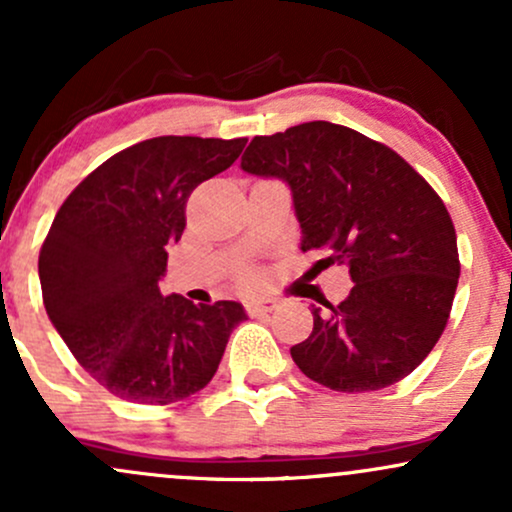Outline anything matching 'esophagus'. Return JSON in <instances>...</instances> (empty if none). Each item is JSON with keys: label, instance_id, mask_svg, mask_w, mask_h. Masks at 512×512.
I'll return each mask as SVG.
<instances>
[{"label": "esophagus", "instance_id": "obj_1", "mask_svg": "<svg viewBox=\"0 0 512 512\" xmlns=\"http://www.w3.org/2000/svg\"><path fill=\"white\" fill-rule=\"evenodd\" d=\"M245 308H248L250 315H267L276 308V301L274 298H257V301H248Z\"/></svg>", "mask_w": 512, "mask_h": 512}]
</instances>
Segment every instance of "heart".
<instances>
[{
    "label": "heart",
    "mask_w": 512,
    "mask_h": 512,
    "mask_svg": "<svg viewBox=\"0 0 512 512\" xmlns=\"http://www.w3.org/2000/svg\"><path fill=\"white\" fill-rule=\"evenodd\" d=\"M240 279H243V284H255L257 274L250 272V269H248V272H243V276H240Z\"/></svg>",
    "instance_id": "heart-1"
}]
</instances>
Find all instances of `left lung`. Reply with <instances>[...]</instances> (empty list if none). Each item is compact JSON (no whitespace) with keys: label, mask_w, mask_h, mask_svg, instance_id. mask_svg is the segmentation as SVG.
Instances as JSON below:
<instances>
[{"label":"left lung","mask_w":512,"mask_h":512,"mask_svg":"<svg viewBox=\"0 0 512 512\" xmlns=\"http://www.w3.org/2000/svg\"><path fill=\"white\" fill-rule=\"evenodd\" d=\"M243 170L289 182L301 250L349 267V298L313 305L296 366L334 392H373L419 366L448 325L460 279L457 236L443 199L390 146L315 120L255 137Z\"/></svg>","instance_id":"left-lung-1"}]
</instances>
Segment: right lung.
Listing matches in <instances>:
<instances>
[{
    "mask_svg": "<svg viewBox=\"0 0 512 512\" xmlns=\"http://www.w3.org/2000/svg\"><path fill=\"white\" fill-rule=\"evenodd\" d=\"M245 144L146 139L88 173L57 211L38 257L45 310L110 395L173 404L214 378L243 305L163 296L158 279L185 231L192 190L231 168Z\"/></svg>",
    "mask_w": 512,
    "mask_h": 512,
    "instance_id": "right-lung-1",
    "label": "right lung"
}]
</instances>
